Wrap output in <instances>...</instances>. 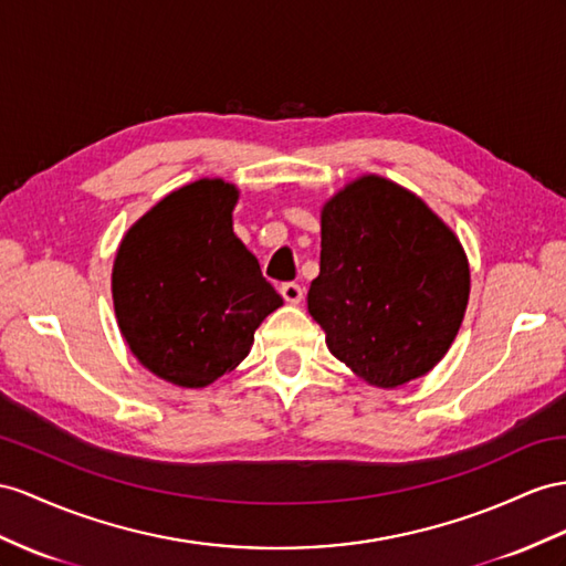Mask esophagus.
Listing matches in <instances>:
<instances>
[{"label": "esophagus", "instance_id": "esophagus-1", "mask_svg": "<svg viewBox=\"0 0 566 566\" xmlns=\"http://www.w3.org/2000/svg\"><path fill=\"white\" fill-rule=\"evenodd\" d=\"M282 296H284V301L286 303H301V298H303V286L301 284H296V282H286V284H282Z\"/></svg>", "mask_w": 566, "mask_h": 566}]
</instances>
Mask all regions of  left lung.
Returning <instances> with one entry per match:
<instances>
[{"label":"left lung","instance_id":"1","mask_svg":"<svg viewBox=\"0 0 566 566\" xmlns=\"http://www.w3.org/2000/svg\"><path fill=\"white\" fill-rule=\"evenodd\" d=\"M469 260L416 193L366 174L321 212V274L308 313L332 356L392 389L440 364L467 313Z\"/></svg>","mask_w":566,"mask_h":566}]
</instances>
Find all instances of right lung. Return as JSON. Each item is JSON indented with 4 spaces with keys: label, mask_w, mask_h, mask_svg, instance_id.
I'll list each match as a JSON object with an SVG mask.
<instances>
[{
    "label": "right lung",
    "mask_w": 566,
    "mask_h": 566,
    "mask_svg": "<svg viewBox=\"0 0 566 566\" xmlns=\"http://www.w3.org/2000/svg\"><path fill=\"white\" fill-rule=\"evenodd\" d=\"M234 184L177 188L126 231L112 268L114 313L128 349L171 385L208 387L249 356L282 306L231 227Z\"/></svg>",
    "instance_id": "1"
}]
</instances>
